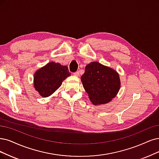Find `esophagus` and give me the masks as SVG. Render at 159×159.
Returning <instances> with one entry per match:
<instances>
[{
    "label": "esophagus",
    "mask_w": 159,
    "mask_h": 159,
    "mask_svg": "<svg viewBox=\"0 0 159 159\" xmlns=\"http://www.w3.org/2000/svg\"><path fill=\"white\" fill-rule=\"evenodd\" d=\"M74 76H79V71H76L75 73H73Z\"/></svg>",
    "instance_id": "34e87169"
}]
</instances>
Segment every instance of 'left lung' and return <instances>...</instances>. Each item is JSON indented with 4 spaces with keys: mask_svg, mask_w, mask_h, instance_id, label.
Segmentation results:
<instances>
[{
    "mask_svg": "<svg viewBox=\"0 0 159 159\" xmlns=\"http://www.w3.org/2000/svg\"><path fill=\"white\" fill-rule=\"evenodd\" d=\"M81 81L91 102L95 105L111 102L120 87L118 73L97 61L87 65Z\"/></svg>",
    "mask_w": 159,
    "mask_h": 159,
    "instance_id": "8db88e82",
    "label": "left lung"
}]
</instances>
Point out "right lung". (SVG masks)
<instances>
[{"mask_svg":"<svg viewBox=\"0 0 159 159\" xmlns=\"http://www.w3.org/2000/svg\"><path fill=\"white\" fill-rule=\"evenodd\" d=\"M70 75L68 67L54 61L47 63L34 75V87L39 94L51 96L61 85L63 80Z\"/></svg>","mask_w":159,"mask_h":159,"instance_id":"1","label":"right lung"}]
</instances>
